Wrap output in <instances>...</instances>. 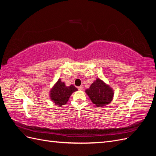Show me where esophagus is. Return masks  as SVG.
I'll return each instance as SVG.
<instances>
[{
	"label": "esophagus",
	"mask_w": 156,
	"mask_h": 156,
	"mask_svg": "<svg viewBox=\"0 0 156 156\" xmlns=\"http://www.w3.org/2000/svg\"><path fill=\"white\" fill-rule=\"evenodd\" d=\"M83 86H80V87H78V89L79 90H83Z\"/></svg>",
	"instance_id": "34e87169"
}]
</instances>
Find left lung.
I'll return each instance as SVG.
<instances>
[{"label": "left lung", "instance_id": "8db88e82", "mask_svg": "<svg viewBox=\"0 0 156 156\" xmlns=\"http://www.w3.org/2000/svg\"><path fill=\"white\" fill-rule=\"evenodd\" d=\"M92 102L98 107H101L112 101L114 96L113 89L101 79L97 78L96 81L85 90Z\"/></svg>", "mask_w": 156, "mask_h": 156}]
</instances>
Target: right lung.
I'll use <instances>...</instances> for the list:
<instances>
[{
  "mask_svg": "<svg viewBox=\"0 0 156 156\" xmlns=\"http://www.w3.org/2000/svg\"><path fill=\"white\" fill-rule=\"evenodd\" d=\"M77 90V88H75L73 84L66 87L65 83L62 82L61 79H59L51 89L49 92L50 99L55 103V105L62 107L66 104L72 93Z\"/></svg>",
  "mask_w": 156,
  "mask_h": 156,
  "instance_id": "1",
  "label": "right lung"
}]
</instances>
